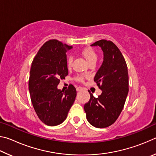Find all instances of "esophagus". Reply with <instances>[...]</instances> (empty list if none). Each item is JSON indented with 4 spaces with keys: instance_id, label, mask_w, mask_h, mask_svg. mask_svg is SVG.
<instances>
[{
    "instance_id": "obj_1",
    "label": "esophagus",
    "mask_w": 156,
    "mask_h": 156,
    "mask_svg": "<svg viewBox=\"0 0 156 156\" xmlns=\"http://www.w3.org/2000/svg\"><path fill=\"white\" fill-rule=\"evenodd\" d=\"M82 89H83V88H82L81 87H78L76 88V90H77V91H80L82 90Z\"/></svg>"
}]
</instances>
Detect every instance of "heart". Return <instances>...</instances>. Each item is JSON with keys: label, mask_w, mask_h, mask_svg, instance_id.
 Returning a JSON list of instances; mask_svg holds the SVG:
<instances>
[{"label": "heart", "mask_w": 156, "mask_h": 156, "mask_svg": "<svg viewBox=\"0 0 156 156\" xmlns=\"http://www.w3.org/2000/svg\"><path fill=\"white\" fill-rule=\"evenodd\" d=\"M81 54L84 56V58L86 59L87 61L89 62V64H91L92 62H96L98 56L96 52L95 51L94 49H92L91 47H86L84 48L81 51ZM73 61V58L72 56H69L67 60V65L68 67H70L72 64ZM75 80L80 83H83L84 80V76L83 75H78L75 77Z\"/></svg>", "instance_id": "1"}]
</instances>
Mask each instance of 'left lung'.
<instances>
[{
  "label": "left lung",
  "instance_id": "8db88e82",
  "mask_svg": "<svg viewBox=\"0 0 156 156\" xmlns=\"http://www.w3.org/2000/svg\"><path fill=\"white\" fill-rule=\"evenodd\" d=\"M91 46H99L103 51V62L94 77L102 92L98 98L90 92V100L84 109L92 126L105 128L115 122L125 105L129 92L127 65L120 49L111 41L100 40Z\"/></svg>",
  "mask_w": 156,
  "mask_h": 156
}]
</instances>
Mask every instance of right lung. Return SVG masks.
<instances>
[{"instance_id": "1", "label": "right lung", "mask_w": 156, "mask_h": 156, "mask_svg": "<svg viewBox=\"0 0 156 156\" xmlns=\"http://www.w3.org/2000/svg\"><path fill=\"white\" fill-rule=\"evenodd\" d=\"M72 46L52 39L41 47L31 63L29 90L34 109L42 122L56 126L64 122L74 102L76 89L69 84L66 91L57 86L68 75L67 52Z\"/></svg>"}]
</instances>
